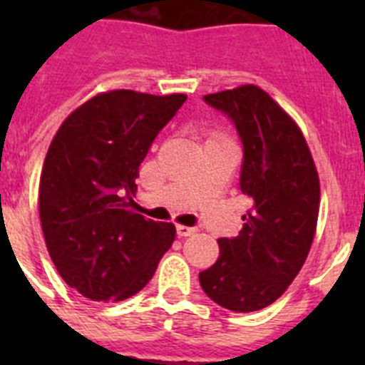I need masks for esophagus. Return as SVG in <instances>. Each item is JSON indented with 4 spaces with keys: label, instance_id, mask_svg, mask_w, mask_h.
I'll use <instances>...</instances> for the list:
<instances>
[{
    "label": "esophagus",
    "instance_id": "obj_1",
    "mask_svg": "<svg viewBox=\"0 0 365 365\" xmlns=\"http://www.w3.org/2000/svg\"><path fill=\"white\" fill-rule=\"evenodd\" d=\"M175 230H177V235H179V237H188V235H192V234H195V232H197L195 228L185 227V225H177Z\"/></svg>",
    "mask_w": 365,
    "mask_h": 365
}]
</instances>
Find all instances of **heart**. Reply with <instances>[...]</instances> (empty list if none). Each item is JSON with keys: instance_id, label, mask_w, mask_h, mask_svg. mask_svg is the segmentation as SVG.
<instances>
[{"instance_id": "1", "label": "heart", "mask_w": 365, "mask_h": 365, "mask_svg": "<svg viewBox=\"0 0 365 365\" xmlns=\"http://www.w3.org/2000/svg\"><path fill=\"white\" fill-rule=\"evenodd\" d=\"M219 137H221V135H219V133H212L210 138H219Z\"/></svg>"}]
</instances>
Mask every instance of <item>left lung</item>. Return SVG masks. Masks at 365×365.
Segmentation results:
<instances>
[{"label":"left lung","mask_w":365,"mask_h":365,"mask_svg":"<svg viewBox=\"0 0 365 365\" xmlns=\"http://www.w3.org/2000/svg\"><path fill=\"white\" fill-rule=\"evenodd\" d=\"M234 120L243 140L240 186L252 206L237 237L199 274L202 291L234 312L269 307L307 259L320 210V179L294 118L254 83L205 95Z\"/></svg>","instance_id":"obj_1"}]
</instances>
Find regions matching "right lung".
I'll use <instances>...</instances> for the list:
<instances>
[{
    "label": "right lung",
    "instance_id": "1",
    "mask_svg": "<svg viewBox=\"0 0 365 365\" xmlns=\"http://www.w3.org/2000/svg\"><path fill=\"white\" fill-rule=\"evenodd\" d=\"M185 93H98L58 128L40 177V221L54 267L93 302L131 298L175 240L172 222L130 208L138 166Z\"/></svg>",
    "mask_w": 365,
    "mask_h": 365
}]
</instances>
